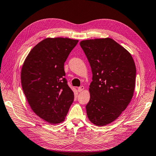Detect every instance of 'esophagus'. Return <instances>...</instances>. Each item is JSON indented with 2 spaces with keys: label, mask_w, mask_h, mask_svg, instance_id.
<instances>
[{
  "label": "esophagus",
  "mask_w": 156,
  "mask_h": 156,
  "mask_svg": "<svg viewBox=\"0 0 156 156\" xmlns=\"http://www.w3.org/2000/svg\"><path fill=\"white\" fill-rule=\"evenodd\" d=\"M84 90V86H80L79 88H78V92H81L82 91H83V90Z\"/></svg>",
  "instance_id": "esophagus-1"
}]
</instances>
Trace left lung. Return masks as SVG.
<instances>
[{"instance_id": "1", "label": "left lung", "mask_w": 156, "mask_h": 156, "mask_svg": "<svg viewBox=\"0 0 156 156\" xmlns=\"http://www.w3.org/2000/svg\"><path fill=\"white\" fill-rule=\"evenodd\" d=\"M80 44L92 72L87 115L96 126L110 124L126 110L133 97L134 61L127 50L110 38L86 40Z\"/></svg>"}]
</instances>
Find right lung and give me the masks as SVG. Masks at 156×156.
Here are the masks:
<instances>
[{
  "label": "right lung",
  "mask_w": 156,
  "mask_h": 156,
  "mask_svg": "<svg viewBox=\"0 0 156 156\" xmlns=\"http://www.w3.org/2000/svg\"><path fill=\"white\" fill-rule=\"evenodd\" d=\"M78 42L68 38H47L29 52L21 70V84L31 109L52 124L64 121L74 101L64 65Z\"/></svg>",
  "instance_id": "right-lung-1"
}]
</instances>
